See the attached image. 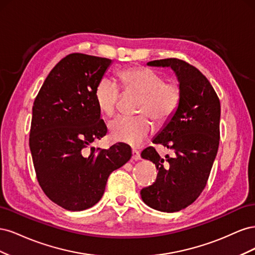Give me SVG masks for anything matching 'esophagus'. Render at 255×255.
Instances as JSON below:
<instances>
[{
  "label": "esophagus",
  "instance_id": "1",
  "mask_svg": "<svg viewBox=\"0 0 255 255\" xmlns=\"http://www.w3.org/2000/svg\"><path fill=\"white\" fill-rule=\"evenodd\" d=\"M132 158L134 160H139L140 159V153L137 150H132Z\"/></svg>",
  "mask_w": 255,
  "mask_h": 255
}]
</instances>
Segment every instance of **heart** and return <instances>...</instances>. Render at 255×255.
Returning a JSON list of instances; mask_svg holds the SVG:
<instances>
[{
    "label": "heart",
    "mask_w": 255,
    "mask_h": 255,
    "mask_svg": "<svg viewBox=\"0 0 255 255\" xmlns=\"http://www.w3.org/2000/svg\"><path fill=\"white\" fill-rule=\"evenodd\" d=\"M125 90L141 96L137 117H117L110 122V134L115 141L129 145L141 144L152 132V123L163 126L171 119L182 100V89L175 81H166L164 75L149 68H129L120 73ZM121 88L112 78H103L96 87V102L106 116L117 110Z\"/></svg>",
    "instance_id": "heart-1"
}]
</instances>
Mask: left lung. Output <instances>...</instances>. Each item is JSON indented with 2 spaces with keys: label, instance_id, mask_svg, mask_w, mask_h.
<instances>
[{
  "label": "left lung",
  "instance_id": "obj_1",
  "mask_svg": "<svg viewBox=\"0 0 255 255\" xmlns=\"http://www.w3.org/2000/svg\"><path fill=\"white\" fill-rule=\"evenodd\" d=\"M148 66L171 67L182 89L179 109L153 143L174 151L161 158L153 146L141 152L158 170L155 182L141 189L143 202L160 212L173 213L194 203L210 176L220 138V101L211 83L196 67L177 58L149 61Z\"/></svg>",
  "mask_w": 255,
  "mask_h": 255
}]
</instances>
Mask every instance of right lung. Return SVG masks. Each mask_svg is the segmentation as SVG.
Returning a JSON list of instances; mask_svg holds the SVG:
<instances>
[{
	"instance_id": "add662e5",
	"label": "right lung",
	"mask_w": 255,
	"mask_h": 255,
	"mask_svg": "<svg viewBox=\"0 0 255 255\" xmlns=\"http://www.w3.org/2000/svg\"><path fill=\"white\" fill-rule=\"evenodd\" d=\"M112 59L72 53L45 79L34 101L29 149L38 183L68 211H84L102 198L110 174L132 156L130 146L87 148L107 133L96 87Z\"/></svg>"
}]
</instances>
